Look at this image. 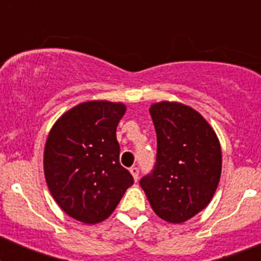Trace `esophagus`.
<instances>
[{
    "label": "esophagus",
    "mask_w": 261,
    "mask_h": 261,
    "mask_svg": "<svg viewBox=\"0 0 261 261\" xmlns=\"http://www.w3.org/2000/svg\"><path fill=\"white\" fill-rule=\"evenodd\" d=\"M129 171H130V174H132L133 179L137 181L138 180V175H140V170H138V167H132L130 170H129Z\"/></svg>",
    "instance_id": "34e87169"
}]
</instances>
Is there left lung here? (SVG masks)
Returning a JSON list of instances; mask_svg holds the SVG:
<instances>
[{"label":"left lung","instance_id":"obj_1","mask_svg":"<svg viewBox=\"0 0 261 261\" xmlns=\"http://www.w3.org/2000/svg\"><path fill=\"white\" fill-rule=\"evenodd\" d=\"M156 132V163L140 181L154 213L181 223L206 208L222 170L216 132L190 106L154 103L149 108Z\"/></svg>","mask_w":261,"mask_h":261}]
</instances>
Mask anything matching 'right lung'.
Returning <instances> with one entry per match:
<instances>
[{
    "label": "right lung",
    "instance_id": "right-lung-1",
    "mask_svg": "<svg viewBox=\"0 0 261 261\" xmlns=\"http://www.w3.org/2000/svg\"><path fill=\"white\" fill-rule=\"evenodd\" d=\"M123 103L90 100L53 124L44 147V175L60 208L80 222L107 220L133 176L119 162L116 128Z\"/></svg>",
    "mask_w": 261,
    "mask_h": 261
}]
</instances>
